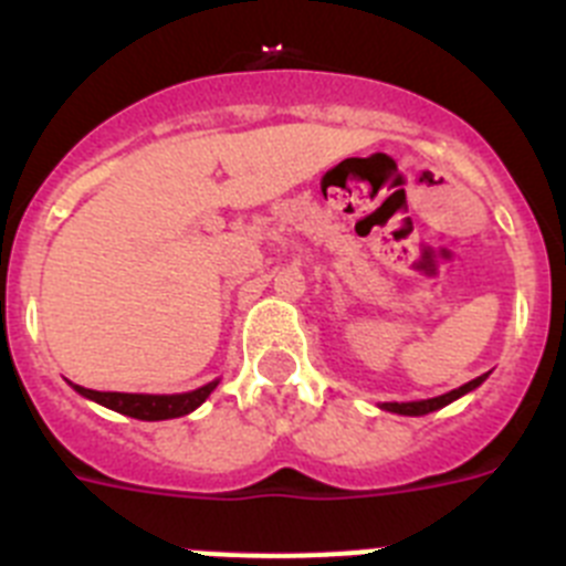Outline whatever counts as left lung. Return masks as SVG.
Listing matches in <instances>:
<instances>
[{
	"label": "left lung",
	"mask_w": 566,
	"mask_h": 566,
	"mask_svg": "<svg viewBox=\"0 0 566 566\" xmlns=\"http://www.w3.org/2000/svg\"><path fill=\"white\" fill-rule=\"evenodd\" d=\"M488 379V374H482V377L470 379V382H464L462 388H457V391H448L442 394V397H433V399H422V402H385L382 408L385 411H394V413H405V417H422V413H431V411H439V408H444L448 402H453V399L464 397L468 391H473V388H479V385Z\"/></svg>",
	"instance_id": "left-lung-1"
}]
</instances>
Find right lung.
<instances>
[{
	"label": "right lung",
	"instance_id": "obj_1",
	"mask_svg": "<svg viewBox=\"0 0 566 566\" xmlns=\"http://www.w3.org/2000/svg\"><path fill=\"white\" fill-rule=\"evenodd\" d=\"M218 379L198 391L189 394H118V391H93V388H82V385H73L82 397L96 399L104 408H113V411L124 413V417L144 419V422H158V419H175L187 417L189 411H195L209 394L214 391Z\"/></svg>",
	"mask_w": 566,
	"mask_h": 566
}]
</instances>
